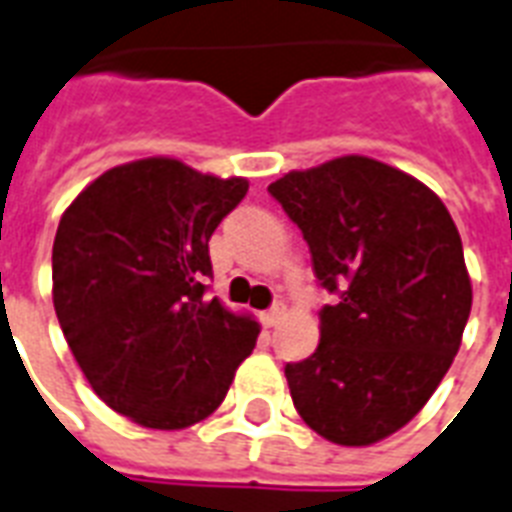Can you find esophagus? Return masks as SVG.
<instances>
[{"mask_svg":"<svg viewBox=\"0 0 512 512\" xmlns=\"http://www.w3.org/2000/svg\"><path fill=\"white\" fill-rule=\"evenodd\" d=\"M260 319H263V327H268V329L276 327V324L284 319V308H281V305H276V308H271V311H265Z\"/></svg>","mask_w":512,"mask_h":512,"instance_id":"esophagus-1","label":"esophagus"}]
</instances>
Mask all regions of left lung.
Instances as JSON below:
<instances>
[{"label": "left lung", "mask_w": 512, "mask_h": 512, "mask_svg": "<svg viewBox=\"0 0 512 512\" xmlns=\"http://www.w3.org/2000/svg\"><path fill=\"white\" fill-rule=\"evenodd\" d=\"M303 231L321 287L313 356L287 364L295 409L340 446L377 444L428 404L468 324L470 287L449 209L417 177L340 156L268 185Z\"/></svg>", "instance_id": "1"}]
</instances>
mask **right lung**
<instances>
[{"instance_id": "right-lung-1", "label": "right lung", "mask_w": 512, "mask_h": 512, "mask_svg": "<svg viewBox=\"0 0 512 512\" xmlns=\"http://www.w3.org/2000/svg\"><path fill=\"white\" fill-rule=\"evenodd\" d=\"M247 188L151 156L103 172L60 217V329L92 390L143 428L209 417L255 348L257 321L204 297L209 236Z\"/></svg>"}]
</instances>
